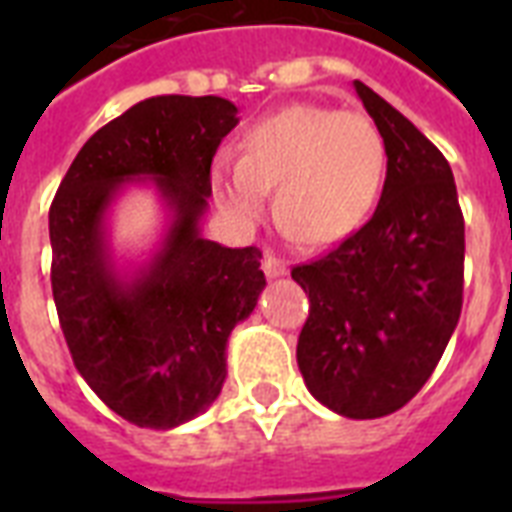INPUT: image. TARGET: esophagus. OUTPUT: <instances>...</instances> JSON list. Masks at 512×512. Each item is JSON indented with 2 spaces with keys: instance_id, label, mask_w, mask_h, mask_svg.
Masks as SVG:
<instances>
[{
  "instance_id": "esophagus-1",
  "label": "esophagus",
  "mask_w": 512,
  "mask_h": 512,
  "mask_svg": "<svg viewBox=\"0 0 512 512\" xmlns=\"http://www.w3.org/2000/svg\"><path fill=\"white\" fill-rule=\"evenodd\" d=\"M263 271L268 279H276V276H284V273H287V263H284L281 257H276L268 252V255L263 257Z\"/></svg>"
}]
</instances>
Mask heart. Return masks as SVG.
<instances>
[{"instance_id": "obj_1", "label": "heart", "mask_w": 512, "mask_h": 512, "mask_svg": "<svg viewBox=\"0 0 512 512\" xmlns=\"http://www.w3.org/2000/svg\"><path fill=\"white\" fill-rule=\"evenodd\" d=\"M388 146L372 119L297 103L255 122L239 159L212 164V193L225 212L255 223L265 191H276V220L292 239L327 247L348 239L380 201Z\"/></svg>"}]
</instances>
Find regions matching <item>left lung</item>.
Here are the masks:
<instances>
[{
	"label": "left lung",
	"mask_w": 512,
	"mask_h": 512,
	"mask_svg": "<svg viewBox=\"0 0 512 512\" xmlns=\"http://www.w3.org/2000/svg\"><path fill=\"white\" fill-rule=\"evenodd\" d=\"M388 146L369 223L295 265L311 313L297 366L313 396L350 420L409 404L444 356L462 311L465 220L444 154L364 82H353Z\"/></svg>",
	"instance_id": "8db88e82"
}]
</instances>
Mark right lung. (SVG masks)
<instances>
[{
	"label": "right lung",
	"mask_w": 512,
	"mask_h": 512,
	"mask_svg": "<svg viewBox=\"0 0 512 512\" xmlns=\"http://www.w3.org/2000/svg\"><path fill=\"white\" fill-rule=\"evenodd\" d=\"M231 100L159 95L100 127L50 207L52 297L74 366L108 409L170 430L207 409L225 382V345L265 287L257 247L201 239L209 167L239 124ZM151 176L173 212L155 260L122 280L105 212L124 182Z\"/></svg>",
	"instance_id": "right-lung-1"
}]
</instances>
